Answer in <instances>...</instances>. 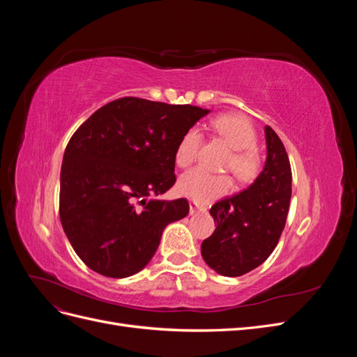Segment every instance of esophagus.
Returning <instances> with one entry per match:
<instances>
[{"instance_id":"1","label":"esophagus","mask_w":357,"mask_h":357,"mask_svg":"<svg viewBox=\"0 0 357 357\" xmlns=\"http://www.w3.org/2000/svg\"><path fill=\"white\" fill-rule=\"evenodd\" d=\"M204 211H207V208L201 207V205H198L197 202H190V214H198V213H204Z\"/></svg>"}]
</instances>
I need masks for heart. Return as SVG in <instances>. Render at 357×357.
Masks as SVG:
<instances>
[{"instance_id": "heart-1", "label": "heart", "mask_w": 357, "mask_h": 357, "mask_svg": "<svg viewBox=\"0 0 357 357\" xmlns=\"http://www.w3.org/2000/svg\"><path fill=\"white\" fill-rule=\"evenodd\" d=\"M211 126L226 143L234 149L226 168L232 169L235 177L241 183H252L261 174L264 159L256 143V131L252 122L243 114L228 113L218 116ZM201 147V134L197 129H189L176 149V164L180 168H188L197 160ZM234 188V181L228 174H211L204 169H192L181 176L178 190L181 195L198 204H208L218 199Z\"/></svg>"}]
</instances>
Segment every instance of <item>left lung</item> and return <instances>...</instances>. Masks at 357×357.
<instances>
[{
  "mask_svg": "<svg viewBox=\"0 0 357 357\" xmlns=\"http://www.w3.org/2000/svg\"><path fill=\"white\" fill-rule=\"evenodd\" d=\"M266 162L252 186L215 202V229L201 244L204 261L225 277H240L264 264L282 235L291 197V169L282 139L265 126Z\"/></svg>",
  "mask_w": 357,
  "mask_h": 357,
  "instance_id": "obj_1",
  "label": "left lung"
}]
</instances>
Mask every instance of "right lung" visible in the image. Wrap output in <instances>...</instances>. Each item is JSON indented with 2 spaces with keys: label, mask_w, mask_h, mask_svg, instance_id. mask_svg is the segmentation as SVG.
Returning a JSON list of instances; mask_svg holds the SVG:
<instances>
[{
  "label": "right lung",
  "mask_w": 357,
  "mask_h": 357,
  "mask_svg": "<svg viewBox=\"0 0 357 357\" xmlns=\"http://www.w3.org/2000/svg\"><path fill=\"white\" fill-rule=\"evenodd\" d=\"M208 113L125 96L73 134L61 167L59 218L92 271L112 278L137 274L153 257L165 226L186 218L185 198H147L174 185L180 138Z\"/></svg>",
  "instance_id": "add662e5"
}]
</instances>
